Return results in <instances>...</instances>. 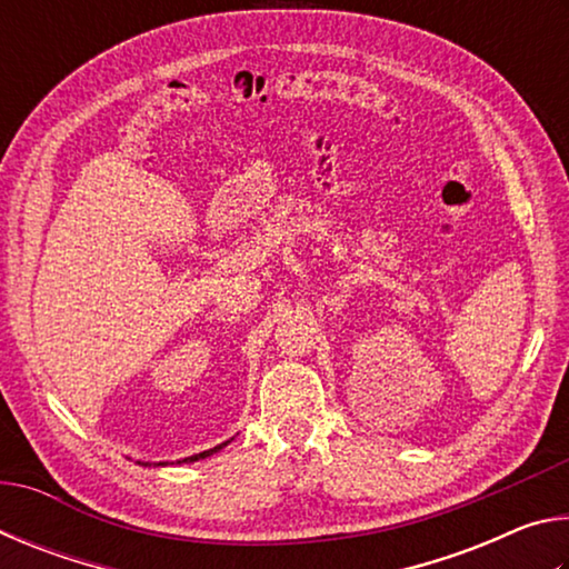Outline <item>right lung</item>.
<instances>
[{"instance_id":"add662e5","label":"right lung","mask_w":569,"mask_h":569,"mask_svg":"<svg viewBox=\"0 0 569 569\" xmlns=\"http://www.w3.org/2000/svg\"><path fill=\"white\" fill-rule=\"evenodd\" d=\"M228 445V441H223V445H218V447H213V449H208V451H200V455H192V457H186V459H178V465H182V461H186V465H188V461H198V459H206V457H210V455H216V451L218 449H223ZM148 467V465H146Z\"/></svg>"}]
</instances>
